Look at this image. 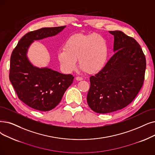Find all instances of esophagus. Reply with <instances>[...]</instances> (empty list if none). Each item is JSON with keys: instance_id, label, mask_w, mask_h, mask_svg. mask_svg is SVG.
Instances as JSON below:
<instances>
[{"instance_id": "1", "label": "esophagus", "mask_w": 155, "mask_h": 155, "mask_svg": "<svg viewBox=\"0 0 155 155\" xmlns=\"http://www.w3.org/2000/svg\"><path fill=\"white\" fill-rule=\"evenodd\" d=\"M76 80H77V81H80V80H83V78L81 77L78 76V77H76Z\"/></svg>"}]
</instances>
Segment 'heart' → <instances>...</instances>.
Here are the masks:
<instances>
[{
	"mask_svg": "<svg viewBox=\"0 0 155 155\" xmlns=\"http://www.w3.org/2000/svg\"><path fill=\"white\" fill-rule=\"evenodd\" d=\"M58 58L66 72L75 70L78 59L83 71L89 74L97 73L103 70L107 61V43L103 36L96 33H77L66 40L64 48L58 52Z\"/></svg>",
	"mask_w": 155,
	"mask_h": 155,
	"instance_id": "1",
	"label": "heart"
}]
</instances>
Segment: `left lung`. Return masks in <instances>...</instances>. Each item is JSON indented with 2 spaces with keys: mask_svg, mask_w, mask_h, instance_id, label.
Listing matches in <instances>:
<instances>
[{
  "mask_svg": "<svg viewBox=\"0 0 155 155\" xmlns=\"http://www.w3.org/2000/svg\"><path fill=\"white\" fill-rule=\"evenodd\" d=\"M114 35L115 53L95 76L90 77L88 105L94 111L108 113L121 110L135 99L142 87L146 67L140 45L121 31Z\"/></svg>",
  "mask_w": 155,
  "mask_h": 155,
  "instance_id": "left-lung-1",
  "label": "left lung"
}]
</instances>
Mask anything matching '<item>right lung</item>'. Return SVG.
<instances>
[{
  "label": "right lung",
  "instance_id": "add662e5",
  "mask_svg": "<svg viewBox=\"0 0 155 155\" xmlns=\"http://www.w3.org/2000/svg\"><path fill=\"white\" fill-rule=\"evenodd\" d=\"M66 26L42 28L28 32L19 40L11 56L9 80L18 98L35 110L47 111L60 103L74 77L48 68H37L28 60L27 52L34 40L54 36Z\"/></svg>",
  "mask_w": 155,
  "mask_h": 155
}]
</instances>
